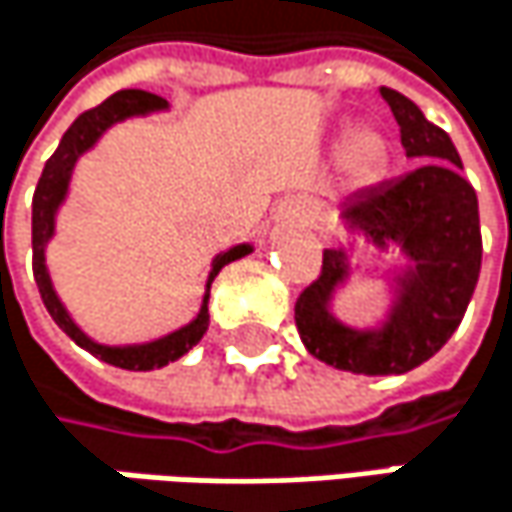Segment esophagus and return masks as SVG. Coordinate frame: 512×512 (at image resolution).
<instances>
[{"label": "esophagus", "mask_w": 512, "mask_h": 512, "mask_svg": "<svg viewBox=\"0 0 512 512\" xmlns=\"http://www.w3.org/2000/svg\"><path fill=\"white\" fill-rule=\"evenodd\" d=\"M288 212H291V215H297L300 221H309V218H312V200H306V197H294V200H288Z\"/></svg>", "instance_id": "esophagus-1"}]
</instances>
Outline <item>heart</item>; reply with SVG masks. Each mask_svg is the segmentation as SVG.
Returning <instances> with one entry per match:
<instances>
[{
    "mask_svg": "<svg viewBox=\"0 0 512 512\" xmlns=\"http://www.w3.org/2000/svg\"><path fill=\"white\" fill-rule=\"evenodd\" d=\"M386 156H389L386 141L377 132H371V129L353 132L351 138H348V144H345V167L351 170L359 182H371L383 170Z\"/></svg>",
    "mask_w": 512,
    "mask_h": 512,
    "instance_id": "heart-1",
    "label": "heart"
}]
</instances>
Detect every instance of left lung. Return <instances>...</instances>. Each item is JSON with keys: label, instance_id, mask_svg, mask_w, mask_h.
I'll return each instance as SVG.
<instances>
[{"label": "left lung", "instance_id": "left-lung-1", "mask_svg": "<svg viewBox=\"0 0 512 512\" xmlns=\"http://www.w3.org/2000/svg\"><path fill=\"white\" fill-rule=\"evenodd\" d=\"M410 159V173L359 191L345 206V224L374 244H401L416 262L398 277L401 297L380 330L359 333L330 312V294L345 280L342 250H327L315 283L300 291L294 324L315 359L353 374H404L439 351L460 327L480 274L478 194L463 179L451 138L433 126L416 102L383 88Z\"/></svg>", "mask_w": 512, "mask_h": 512}]
</instances>
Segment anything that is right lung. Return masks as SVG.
<instances>
[{"label": "right lung", "instance_id": "right-lung-1", "mask_svg": "<svg viewBox=\"0 0 512 512\" xmlns=\"http://www.w3.org/2000/svg\"><path fill=\"white\" fill-rule=\"evenodd\" d=\"M164 105H167V102H164L161 96L150 94V91H117V94L108 96L105 102H99L96 108H88L85 114H79V117L73 120V126L64 132L58 150L49 156V161H46V167H43V173H40V179H37L32 203V268L37 291H40V297H43V306L49 309L52 321H55L79 348L94 353V356H99V359L108 362V365L129 368V371H153V368H161V365H167V362H176L179 356H185V353L191 351V348L203 339V333H206V327H209V291H206V303H203L200 315H197L188 327H182V330H176V333H170V336H164V339H156V342H147V345L105 348V345L91 342V339L73 324V318L67 315V309L61 306V300L55 297L52 283H49V274H46V265H43V247H46V241H49V235H52V229H55V209H58V203H61L64 194H67V182H70V173H73L76 159H79L88 147H94L96 138H99L111 123H117V120H123V117H132V114L153 111V108H164ZM244 253H250V247H247V244H238V247L226 250L224 256H218V259H215V268H212V277H209V286H212V280L218 277V271H221L224 265L241 259Z\"/></svg>", "mask_w": 512, "mask_h": 512}]
</instances>
